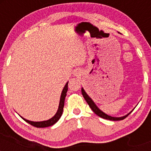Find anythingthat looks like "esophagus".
<instances>
[{
	"label": "esophagus",
	"instance_id": "34e87169",
	"mask_svg": "<svg viewBox=\"0 0 151 151\" xmlns=\"http://www.w3.org/2000/svg\"><path fill=\"white\" fill-rule=\"evenodd\" d=\"M74 74H75V75H79V74H80V71L79 70H75L74 71Z\"/></svg>",
	"mask_w": 151,
	"mask_h": 151
}]
</instances>
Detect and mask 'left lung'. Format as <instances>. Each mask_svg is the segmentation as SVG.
Returning <instances> with one entry per match:
<instances>
[{
    "instance_id": "left-lung-1",
    "label": "left lung",
    "mask_w": 151,
    "mask_h": 151,
    "mask_svg": "<svg viewBox=\"0 0 151 151\" xmlns=\"http://www.w3.org/2000/svg\"><path fill=\"white\" fill-rule=\"evenodd\" d=\"M81 93H82L84 99L86 100V101L87 102V104H89L90 108L91 109V110H92L96 114V115L99 116H100L101 118H103V119H108V120H111V121L123 120V119H124L125 118L127 117L128 116H129V114L131 113V112H130V113L128 114L127 115L124 116H122V117H112V116H109V115H107V114H104L103 111H101L100 110V109H99L97 106H96V104L93 103V101L91 100V99L90 98L87 94H86V93L85 92V91H84L83 88H81Z\"/></svg>"
}]
</instances>
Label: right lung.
Segmentation results:
<instances>
[{
  "mask_svg": "<svg viewBox=\"0 0 151 151\" xmlns=\"http://www.w3.org/2000/svg\"><path fill=\"white\" fill-rule=\"evenodd\" d=\"M67 90H68V82L66 84V85L64 87L63 90H62V92L61 94V97H60V105H59V108L58 111H57L56 114L52 118L49 119L47 121H39V122H34V121H30L25 119L24 118L21 117L24 121H25L26 122L28 123L30 125L35 126V127L37 128H45L48 127V126H51L54 125L55 123H57L59 119L61 117L62 112H63V108L64 105H65V99L66 97V95H67Z\"/></svg>",
  "mask_w": 151,
  "mask_h": 151,
  "instance_id": "add662e5",
  "label": "right lung"
}]
</instances>
